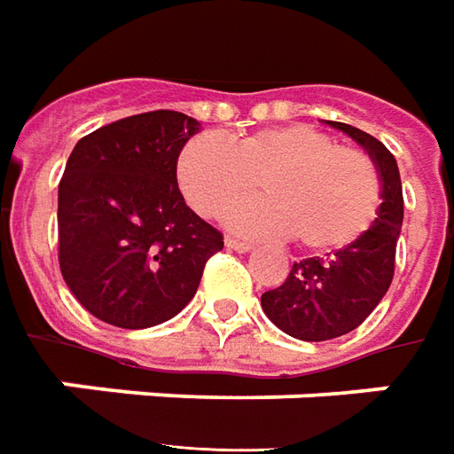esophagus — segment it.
<instances>
[{
	"mask_svg": "<svg viewBox=\"0 0 454 454\" xmlns=\"http://www.w3.org/2000/svg\"><path fill=\"white\" fill-rule=\"evenodd\" d=\"M226 246L231 250H238V253H248V250L253 248L248 240H240V238H233V236H226Z\"/></svg>",
	"mask_w": 454,
	"mask_h": 454,
	"instance_id": "esophagus-1",
	"label": "esophagus"
}]
</instances>
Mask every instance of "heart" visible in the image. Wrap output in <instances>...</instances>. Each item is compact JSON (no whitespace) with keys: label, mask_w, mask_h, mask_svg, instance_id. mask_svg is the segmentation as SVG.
<instances>
[{"label":"heart","mask_w":454,"mask_h":454,"mask_svg":"<svg viewBox=\"0 0 454 454\" xmlns=\"http://www.w3.org/2000/svg\"><path fill=\"white\" fill-rule=\"evenodd\" d=\"M176 176L186 201L206 218L248 199L260 182L268 199L236 206L228 223L246 233L293 236L309 253L348 248L381 206V176L369 154L300 122L258 129L233 145L199 135L179 154Z\"/></svg>","instance_id":"1"}]
</instances>
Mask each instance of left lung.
<instances>
[{
  "label": "left lung",
  "mask_w": 454,
  "mask_h": 454,
  "mask_svg": "<svg viewBox=\"0 0 454 454\" xmlns=\"http://www.w3.org/2000/svg\"><path fill=\"white\" fill-rule=\"evenodd\" d=\"M354 137L379 169L381 206L373 226L348 248L326 258L294 262L280 287L260 297L265 315L285 334L302 341H326L354 332L388 293L395 270V243L403 226V189L391 152L376 137L347 122H329Z\"/></svg>",
  "instance_id": "1"
}]
</instances>
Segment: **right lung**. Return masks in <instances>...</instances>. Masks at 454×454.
Wrapping results in <instances>:
<instances>
[{
    "mask_svg": "<svg viewBox=\"0 0 454 454\" xmlns=\"http://www.w3.org/2000/svg\"><path fill=\"white\" fill-rule=\"evenodd\" d=\"M194 117L152 110L95 129L73 147L59 184V265L85 309L147 329L179 315L223 233L186 206L176 160Z\"/></svg>",
    "mask_w": 454,
    "mask_h": 454,
    "instance_id": "right-lung-1",
    "label": "right lung"
}]
</instances>
